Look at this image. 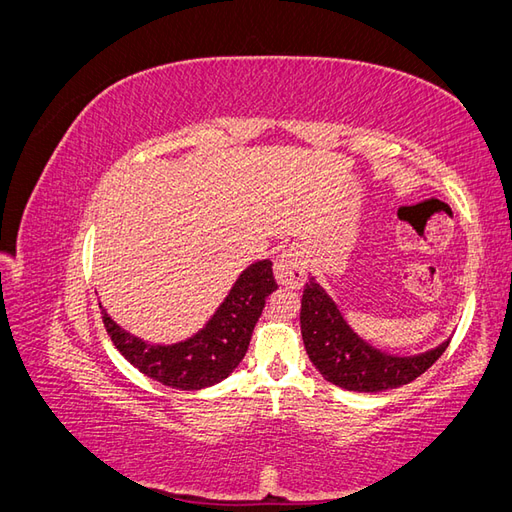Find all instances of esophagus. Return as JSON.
Here are the masks:
<instances>
[{
	"label": "esophagus",
	"instance_id": "obj_1",
	"mask_svg": "<svg viewBox=\"0 0 512 512\" xmlns=\"http://www.w3.org/2000/svg\"><path fill=\"white\" fill-rule=\"evenodd\" d=\"M275 277H277V282L284 286H290V288L303 286L305 277H307V258L299 245H290L280 256H277Z\"/></svg>",
	"mask_w": 512,
	"mask_h": 512
}]
</instances>
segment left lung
<instances>
[{
	"label": "left lung",
	"mask_w": 512,
	"mask_h": 512,
	"mask_svg": "<svg viewBox=\"0 0 512 512\" xmlns=\"http://www.w3.org/2000/svg\"><path fill=\"white\" fill-rule=\"evenodd\" d=\"M301 335L309 361L322 378L356 393H380L416 380L448 346L444 342L416 356H391L376 350L348 327L314 277H309L303 290Z\"/></svg>",
	"instance_id": "8db88e82"
}]
</instances>
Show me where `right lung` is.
<instances>
[{"label":"right lung","mask_w":512,"mask_h":512,"mask_svg":"<svg viewBox=\"0 0 512 512\" xmlns=\"http://www.w3.org/2000/svg\"><path fill=\"white\" fill-rule=\"evenodd\" d=\"M275 288L271 260L254 262L239 275L205 329L173 346L143 342L117 327L106 312H102V322L115 348L138 371L173 389L198 391L228 378L241 363L265 299Z\"/></svg>","instance_id":"obj_1"}]
</instances>
